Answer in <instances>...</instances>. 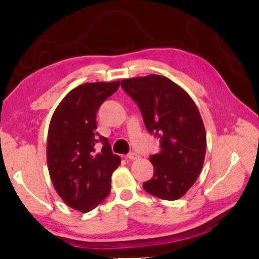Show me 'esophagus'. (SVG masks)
I'll return each mask as SVG.
<instances>
[{"label": "esophagus", "instance_id": "1", "mask_svg": "<svg viewBox=\"0 0 259 259\" xmlns=\"http://www.w3.org/2000/svg\"><path fill=\"white\" fill-rule=\"evenodd\" d=\"M127 158H128L130 160H137V159H139L140 156L138 155V153H135V152H130L128 155H127Z\"/></svg>", "mask_w": 259, "mask_h": 259}]
</instances>
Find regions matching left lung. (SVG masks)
<instances>
[{
    "label": "left lung",
    "mask_w": 259,
    "mask_h": 259,
    "mask_svg": "<svg viewBox=\"0 0 259 259\" xmlns=\"http://www.w3.org/2000/svg\"><path fill=\"white\" fill-rule=\"evenodd\" d=\"M137 102L146 128L160 140V152L150 156L153 176L143 189L164 200L183 197L200 174L206 155V131L190 95L159 75L121 80Z\"/></svg>",
    "instance_id": "8db88e82"
}]
</instances>
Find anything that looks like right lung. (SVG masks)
I'll use <instances>...</instances> for the list:
<instances>
[{"label": "right lung", "mask_w": 259, "mask_h": 259, "mask_svg": "<svg viewBox=\"0 0 259 259\" xmlns=\"http://www.w3.org/2000/svg\"><path fill=\"white\" fill-rule=\"evenodd\" d=\"M119 83L97 81L77 86L59 103L50 122V178L62 200L81 212L94 209L108 197L112 171L120 165L108 139L97 132L99 108L116 92Z\"/></svg>", "instance_id": "obj_1"}]
</instances>
